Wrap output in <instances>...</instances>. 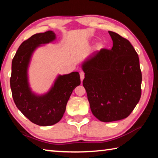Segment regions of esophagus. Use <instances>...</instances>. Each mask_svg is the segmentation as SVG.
Returning a JSON list of instances; mask_svg holds the SVG:
<instances>
[{
    "label": "esophagus",
    "instance_id": "34e87169",
    "mask_svg": "<svg viewBox=\"0 0 158 158\" xmlns=\"http://www.w3.org/2000/svg\"><path fill=\"white\" fill-rule=\"evenodd\" d=\"M79 74H80V79H81V81L82 82V81L84 79V72H80Z\"/></svg>",
    "mask_w": 158,
    "mask_h": 158
}]
</instances>
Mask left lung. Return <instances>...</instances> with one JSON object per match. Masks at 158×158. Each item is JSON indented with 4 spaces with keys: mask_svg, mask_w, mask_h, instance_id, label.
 <instances>
[{
    "mask_svg": "<svg viewBox=\"0 0 158 158\" xmlns=\"http://www.w3.org/2000/svg\"><path fill=\"white\" fill-rule=\"evenodd\" d=\"M111 49L94 52L83 63V85L93 114L102 122L127 118L140 100L141 72L137 53L127 39L112 31Z\"/></svg>",
    "mask_w": 158,
    "mask_h": 158,
    "instance_id": "left-lung-1",
    "label": "left lung"
}]
</instances>
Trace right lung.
<instances>
[{"label": "right lung", "mask_w": 158, "mask_h": 158, "mask_svg": "<svg viewBox=\"0 0 158 158\" xmlns=\"http://www.w3.org/2000/svg\"><path fill=\"white\" fill-rule=\"evenodd\" d=\"M56 39L52 31L37 33L23 42L12 62L10 87L17 107L33 123L40 126L52 125L60 121L73 90L81 84L78 72L58 75L51 89L44 95L31 90L28 69L32 55L37 47Z\"/></svg>", "instance_id": "add662e5"}]
</instances>
